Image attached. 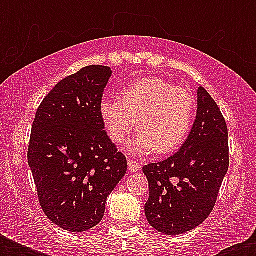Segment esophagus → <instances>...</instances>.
<instances>
[{"mask_svg":"<svg viewBox=\"0 0 256 256\" xmlns=\"http://www.w3.org/2000/svg\"><path fill=\"white\" fill-rule=\"evenodd\" d=\"M128 171H130V172H136V171L140 170V164H138L136 160H128Z\"/></svg>","mask_w":256,"mask_h":256,"instance_id":"1","label":"esophagus"}]
</instances>
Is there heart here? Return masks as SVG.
Returning a JSON list of instances; mask_svg holds the SVG:
<instances>
[{"label": "heart", "mask_w": 256, "mask_h": 256, "mask_svg": "<svg viewBox=\"0 0 256 256\" xmlns=\"http://www.w3.org/2000/svg\"><path fill=\"white\" fill-rule=\"evenodd\" d=\"M195 112V98L188 90L160 78H142L122 88L120 100H100V116L112 144L124 142L132 128H140L128 144L132 154H168L182 146Z\"/></svg>", "instance_id": "obj_1"}]
</instances>
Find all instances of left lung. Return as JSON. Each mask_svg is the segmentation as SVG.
<instances>
[{
  "label": "left lung",
  "instance_id": "1",
  "mask_svg": "<svg viewBox=\"0 0 256 256\" xmlns=\"http://www.w3.org/2000/svg\"><path fill=\"white\" fill-rule=\"evenodd\" d=\"M228 170V130L218 104L198 88L196 118L182 148L168 160L144 168L150 194L148 222L164 235L202 224L212 211Z\"/></svg>",
  "mask_w": 256,
  "mask_h": 256
}]
</instances>
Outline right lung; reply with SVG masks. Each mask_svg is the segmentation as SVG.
Instances as JSON below:
<instances>
[{"label":"right lung","instance_id":"1","mask_svg":"<svg viewBox=\"0 0 256 256\" xmlns=\"http://www.w3.org/2000/svg\"><path fill=\"white\" fill-rule=\"evenodd\" d=\"M108 66H86L58 82L40 104L28 162L46 216L82 232L102 220L106 199L128 171V160L104 132L100 116Z\"/></svg>","mask_w":256,"mask_h":256}]
</instances>
